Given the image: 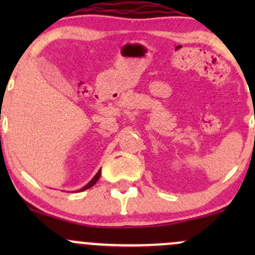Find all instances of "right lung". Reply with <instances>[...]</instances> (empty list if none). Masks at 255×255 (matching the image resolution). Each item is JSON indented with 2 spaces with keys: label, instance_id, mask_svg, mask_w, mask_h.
I'll return each instance as SVG.
<instances>
[{
  "label": "right lung",
  "instance_id": "right-lung-1",
  "mask_svg": "<svg viewBox=\"0 0 255 255\" xmlns=\"http://www.w3.org/2000/svg\"><path fill=\"white\" fill-rule=\"evenodd\" d=\"M99 177H101V170H99V171L97 172V174H96L95 176H93L92 180H91L90 182L86 184V186L83 187V188H81V189H79L78 192H83V191H86V189H89V188H91V187H92V186H95L96 182H97V181L99 180Z\"/></svg>",
  "mask_w": 255,
  "mask_h": 255
}]
</instances>
